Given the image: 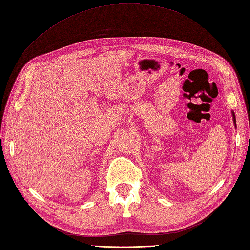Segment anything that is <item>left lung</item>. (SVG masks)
I'll return each instance as SVG.
<instances>
[{
	"label": "left lung",
	"instance_id": "left-lung-1",
	"mask_svg": "<svg viewBox=\"0 0 250 250\" xmlns=\"http://www.w3.org/2000/svg\"><path fill=\"white\" fill-rule=\"evenodd\" d=\"M232 116H233V121H234V124H235V116H234V113L232 112Z\"/></svg>",
	"mask_w": 250,
	"mask_h": 250
}]
</instances>
